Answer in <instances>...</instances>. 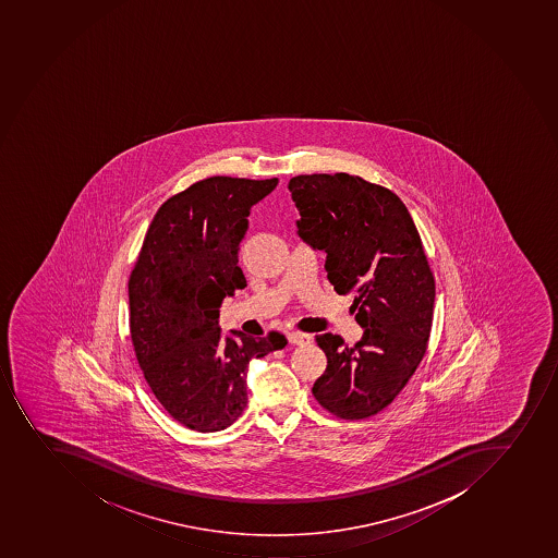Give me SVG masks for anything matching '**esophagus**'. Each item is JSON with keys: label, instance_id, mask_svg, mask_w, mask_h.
Returning a JSON list of instances; mask_svg holds the SVG:
<instances>
[{"label": "esophagus", "instance_id": "34e87169", "mask_svg": "<svg viewBox=\"0 0 558 558\" xmlns=\"http://www.w3.org/2000/svg\"><path fill=\"white\" fill-rule=\"evenodd\" d=\"M311 336L303 332H289V343L292 344H307L311 343Z\"/></svg>", "mask_w": 558, "mask_h": 558}]
</instances>
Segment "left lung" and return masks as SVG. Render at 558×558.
I'll return each instance as SVG.
<instances>
[{"label":"left lung","mask_w":558,"mask_h":558,"mask_svg":"<svg viewBox=\"0 0 558 558\" xmlns=\"http://www.w3.org/2000/svg\"><path fill=\"white\" fill-rule=\"evenodd\" d=\"M289 190L298 235L327 253L328 281L353 294L364 328L353 347L316 336L327 369L312 395L338 418H368L393 402L427 350L436 287L422 239L399 195L359 175H296Z\"/></svg>","instance_id":"8db88e82"}]
</instances>
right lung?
Wrapping results in <instances>:
<instances>
[{"mask_svg":"<svg viewBox=\"0 0 558 558\" xmlns=\"http://www.w3.org/2000/svg\"><path fill=\"white\" fill-rule=\"evenodd\" d=\"M278 180L214 175L159 206L129 277L134 353L159 404L184 427H230L247 404L251 359L286 348L283 333L222 336L220 305L246 287L239 250L251 206Z\"/></svg>","mask_w":558,"mask_h":558,"instance_id":"obj_1","label":"right lung"}]
</instances>
